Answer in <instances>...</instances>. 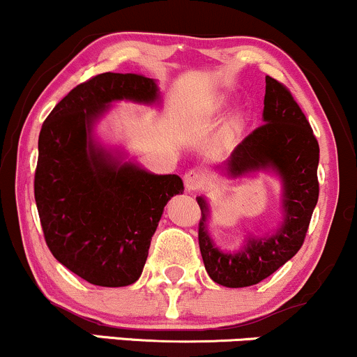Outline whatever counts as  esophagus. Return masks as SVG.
<instances>
[{
  "label": "esophagus",
  "mask_w": 357,
  "mask_h": 357,
  "mask_svg": "<svg viewBox=\"0 0 357 357\" xmlns=\"http://www.w3.org/2000/svg\"><path fill=\"white\" fill-rule=\"evenodd\" d=\"M183 183H185V189L189 192H195L202 189L204 183H206V178L204 175L197 170H189L185 175H183Z\"/></svg>",
  "instance_id": "esophagus-1"
}]
</instances>
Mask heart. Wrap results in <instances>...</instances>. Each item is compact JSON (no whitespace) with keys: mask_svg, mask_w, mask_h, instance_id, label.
Returning <instances> with one entry per match:
<instances>
[{"mask_svg":"<svg viewBox=\"0 0 357 357\" xmlns=\"http://www.w3.org/2000/svg\"><path fill=\"white\" fill-rule=\"evenodd\" d=\"M224 101H222V99H219V101H215V107H219V106H221V104H222Z\"/></svg>","mask_w":357,"mask_h":357,"instance_id":"heart-1","label":"heart"}]
</instances>
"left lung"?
I'll return each instance as SVG.
<instances>
[{
    "mask_svg": "<svg viewBox=\"0 0 357 357\" xmlns=\"http://www.w3.org/2000/svg\"><path fill=\"white\" fill-rule=\"evenodd\" d=\"M263 123L218 167L231 178L270 172L282 183V222L273 232L244 239L239 251H224L207 229L211 206L204 195L199 246L204 266L215 283L227 288L251 287L294 258L305 239L319 199V143L305 114L283 84L266 75Z\"/></svg>",
    "mask_w": 357,
    "mask_h": 357,
    "instance_id": "left-lung-1",
    "label": "left lung"
}]
</instances>
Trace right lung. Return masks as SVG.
Returning a JSON list of instances; mask_svg holds the SVG:
<instances>
[{"label":"right lung","instance_id":"1","mask_svg":"<svg viewBox=\"0 0 357 357\" xmlns=\"http://www.w3.org/2000/svg\"><path fill=\"white\" fill-rule=\"evenodd\" d=\"M162 102L155 79L99 74L74 87L42 125L35 202L52 255L86 282L126 287L142 276L178 175H157L104 146L96 125L114 102Z\"/></svg>","mask_w":357,"mask_h":357}]
</instances>
